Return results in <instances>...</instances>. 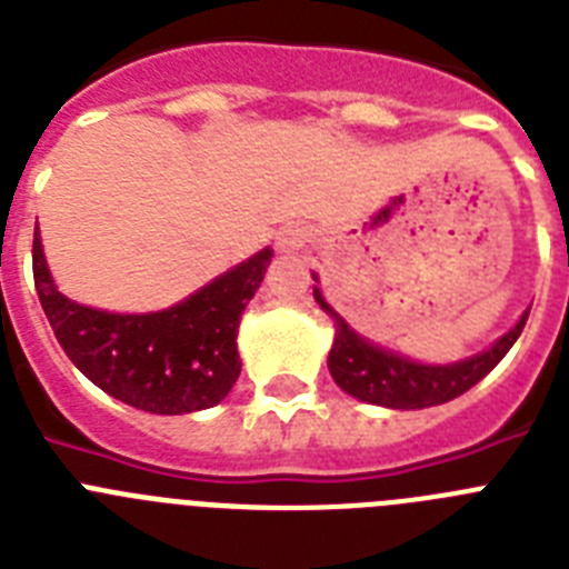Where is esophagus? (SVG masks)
Segmentation results:
<instances>
[{
  "mask_svg": "<svg viewBox=\"0 0 569 569\" xmlns=\"http://www.w3.org/2000/svg\"><path fill=\"white\" fill-rule=\"evenodd\" d=\"M305 241H308V233L301 228H281L279 233H276V250L279 253H296V250L305 248Z\"/></svg>",
  "mask_w": 569,
  "mask_h": 569,
  "instance_id": "34e87169",
  "label": "esophagus"
}]
</instances>
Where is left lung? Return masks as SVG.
Returning a JSON list of instances; mask_svg holds the SVG:
<instances>
[{
  "instance_id": "8db88e82",
  "label": "left lung",
  "mask_w": 569,
  "mask_h": 569,
  "mask_svg": "<svg viewBox=\"0 0 569 569\" xmlns=\"http://www.w3.org/2000/svg\"><path fill=\"white\" fill-rule=\"evenodd\" d=\"M313 281H319L316 273ZM313 299L319 301V308L330 316L336 328L333 347L328 356L330 376L336 385L353 399L390 407V410H425V407L445 405V401H453L456 396L467 393L505 359L530 316V310H525L521 319L481 353L450 361V365H427V361H416L410 356L396 353L390 347L365 339L359 330L347 325L345 316L330 308L319 284H313Z\"/></svg>"
}]
</instances>
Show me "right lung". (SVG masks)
Instances as JSON below:
<instances>
[{
    "label": "right lung",
    "mask_w": 569,
    "mask_h": 569,
    "mask_svg": "<svg viewBox=\"0 0 569 569\" xmlns=\"http://www.w3.org/2000/svg\"><path fill=\"white\" fill-rule=\"evenodd\" d=\"M273 250L264 248L204 288L150 313H110L68 299L33 230V281L68 359L124 405L159 416L216 407L241 373L239 321L259 290Z\"/></svg>",
    "instance_id": "obj_1"
}]
</instances>
